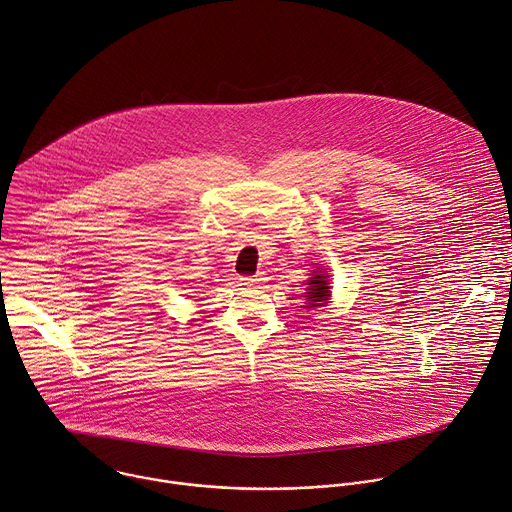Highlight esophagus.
Masks as SVG:
<instances>
[{
    "instance_id": "1",
    "label": "esophagus",
    "mask_w": 512,
    "mask_h": 512,
    "mask_svg": "<svg viewBox=\"0 0 512 512\" xmlns=\"http://www.w3.org/2000/svg\"><path fill=\"white\" fill-rule=\"evenodd\" d=\"M265 279L261 275H255V277H241V285L245 287H259Z\"/></svg>"
}]
</instances>
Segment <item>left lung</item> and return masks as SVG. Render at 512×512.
<instances>
[{
    "instance_id": "obj_1",
    "label": "left lung",
    "mask_w": 512,
    "mask_h": 512,
    "mask_svg": "<svg viewBox=\"0 0 512 512\" xmlns=\"http://www.w3.org/2000/svg\"><path fill=\"white\" fill-rule=\"evenodd\" d=\"M309 289L307 293L303 295L307 301H309V307H319L327 301L331 289H329V283H327V275L321 273V271H315V277L309 279Z\"/></svg>"
}]
</instances>
